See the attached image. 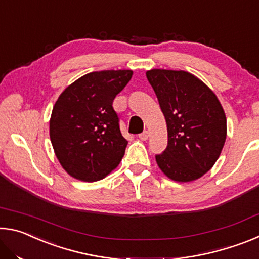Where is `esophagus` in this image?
I'll return each mask as SVG.
<instances>
[{
    "label": "esophagus",
    "mask_w": 259,
    "mask_h": 259,
    "mask_svg": "<svg viewBox=\"0 0 259 259\" xmlns=\"http://www.w3.org/2000/svg\"><path fill=\"white\" fill-rule=\"evenodd\" d=\"M148 136H150V133H148L147 130H145V131H144V133L140 134L138 137H139L140 140H147L148 139Z\"/></svg>",
    "instance_id": "34e87169"
}]
</instances>
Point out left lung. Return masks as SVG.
<instances>
[{"label":"left lung","mask_w":259,"mask_h":259,"mask_svg":"<svg viewBox=\"0 0 259 259\" xmlns=\"http://www.w3.org/2000/svg\"><path fill=\"white\" fill-rule=\"evenodd\" d=\"M146 76L168 129V146L155 156L156 163L171 181H196L212 168L224 147V108L216 94L191 73L153 68Z\"/></svg>","instance_id":"8db88e82"}]
</instances>
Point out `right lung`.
<instances>
[{
    "label": "right lung",
    "instance_id": "add662e5",
    "mask_svg": "<svg viewBox=\"0 0 259 259\" xmlns=\"http://www.w3.org/2000/svg\"><path fill=\"white\" fill-rule=\"evenodd\" d=\"M131 76V69L88 73L57 99L50 117V140L69 176L97 182L120 164L128 140L121 134L113 100Z\"/></svg>",
    "mask_w": 259,
    "mask_h": 259
}]
</instances>
